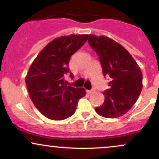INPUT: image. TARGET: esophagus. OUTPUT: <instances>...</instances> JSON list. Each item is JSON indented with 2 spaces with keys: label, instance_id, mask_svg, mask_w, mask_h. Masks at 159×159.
Returning <instances> with one entry per match:
<instances>
[{
  "label": "esophagus",
  "instance_id": "34e87169",
  "mask_svg": "<svg viewBox=\"0 0 159 159\" xmlns=\"http://www.w3.org/2000/svg\"><path fill=\"white\" fill-rule=\"evenodd\" d=\"M94 90L93 89H92V90H87V92L88 93H92L93 92Z\"/></svg>",
  "mask_w": 159,
  "mask_h": 159
}]
</instances>
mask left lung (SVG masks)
<instances>
[{"instance_id":"obj_1","label":"left lung","mask_w":159,"mask_h":159,"mask_svg":"<svg viewBox=\"0 0 159 159\" xmlns=\"http://www.w3.org/2000/svg\"><path fill=\"white\" fill-rule=\"evenodd\" d=\"M88 43L98 56L103 75L110 80V88L103 92L105 102L96 111L104 117H120L132 108L141 93V70L126 49L114 39L90 34Z\"/></svg>"}]
</instances>
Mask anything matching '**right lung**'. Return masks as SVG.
Masks as SVG:
<instances>
[{
    "instance_id": "1",
    "label": "right lung",
    "mask_w": 159,
    "mask_h": 159,
    "mask_svg": "<svg viewBox=\"0 0 159 159\" xmlns=\"http://www.w3.org/2000/svg\"><path fill=\"white\" fill-rule=\"evenodd\" d=\"M88 39V35L63 36L48 43L36 57L25 81L34 105L53 120H63L75 114L78 102L86 95L83 87L66 84L64 75L73 74L69 68L70 57Z\"/></svg>"
}]
</instances>
